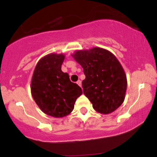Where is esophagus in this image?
I'll use <instances>...</instances> for the list:
<instances>
[{"label": "esophagus", "mask_w": 157, "mask_h": 157, "mask_svg": "<svg viewBox=\"0 0 157 157\" xmlns=\"http://www.w3.org/2000/svg\"><path fill=\"white\" fill-rule=\"evenodd\" d=\"M77 84H78V85H79V86H80V87H81V86H82V83H81V80H77Z\"/></svg>", "instance_id": "1"}]
</instances>
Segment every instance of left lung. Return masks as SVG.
<instances>
[{
  "label": "left lung",
  "instance_id": "8db88e82",
  "mask_svg": "<svg viewBox=\"0 0 157 157\" xmlns=\"http://www.w3.org/2000/svg\"><path fill=\"white\" fill-rule=\"evenodd\" d=\"M73 58L83 68V93L101 114H109L123 103L127 78L116 57L108 50L93 48L77 51Z\"/></svg>",
  "mask_w": 157,
  "mask_h": 157
}]
</instances>
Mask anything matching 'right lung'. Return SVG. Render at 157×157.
<instances>
[{
  "instance_id": "right-lung-1",
  "label": "right lung",
  "mask_w": 157,
  "mask_h": 157,
  "mask_svg": "<svg viewBox=\"0 0 157 157\" xmlns=\"http://www.w3.org/2000/svg\"><path fill=\"white\" fill-rule=\"evenodd\" d=\"M63 54H49L39 61L31 82V93L35 102L44 113L55 118L69 115L76 99L83 93L69 75L61 71Z\"/></svg>"
}]
</instances>
